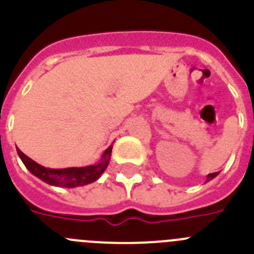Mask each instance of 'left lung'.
<instances>
[{
	"label": "left lung",
	"mask_w": 254,
	"mask_h": 254,
	"mask_svg": "<svg viewBox=\"0 0 254 254\" xmlns=\"http://www.w3.org/2000/svg\"><path fill=\"white\" fill-rule=\"evenodd\" d=\"M216 176H218V172H214V173H209L208 176H207V181L206 182H208V181H211V180H213L214 177H216Z\"/></svg>",
	"instance_id": "obj_1"
}]
</instances>
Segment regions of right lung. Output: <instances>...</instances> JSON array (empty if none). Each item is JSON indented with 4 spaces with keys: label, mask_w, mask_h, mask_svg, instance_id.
I'll return each mask as SVG.
<instances>
[{
    "label": "right lung",
    "mask_w": 254,
    "mask_h": 254,
    "mask_svg": "<svg viewBox=\"0 0 254 254\" xmlns=\"http://www.w3.org/2000/svg\"><path fill=\"white\" fill-rule=\"evenodd\" d=\"M17 153H18L26 168L33 176L40 178L41 181L51 186H55V187L74 188L95 182V181H97L101 177V175L105 172L108 163H110L112 146H110L106 149L97 165L87 166V167L61 168V170L43 167V166L38 165L37 162L31 159L30 157L26 156L25 153H22L18 148H17Z\"/></svg>",
    "instance_id": "right-lung-1"
}]
</instances>
